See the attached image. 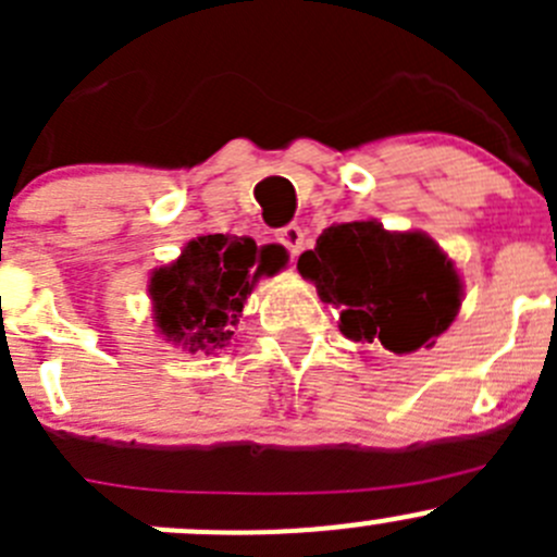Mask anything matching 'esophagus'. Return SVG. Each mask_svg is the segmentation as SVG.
<instances>
[{
  "instance_id": "esophagus-1",
  "label": "esophagus",
  "mask_w": 557,
  "mask_h": 557,
  "mask_svg": "<svg viewBox=\"0 0 557 557\" xmlns=\"http://www.w3.org/2000/svg\"><path fill=\"white\" fill-rule=\"evenodd\" d=\"M277 243L285 247V250L290 252V256H299L301 250H305V245H307V234H305V228L301 226H296V223H290V226H285V228H280L277 232Z\"/></svg>"
}]
</instances>
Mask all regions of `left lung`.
<instances>
[{
	"mask_svg": "<svg viewBox=\"0 0 557 557\" xmlns=\"http://www.w3.org/2000/svg\"><path fill=\"white\" fill-rule=\"evenodd\" d=\"M299 274L339 310L342 334L398 356L434 347L463 299L455 263L429 234L387 232L377 221L325 228L299 256Z\"/></svg>",
	"mask_w": 557,
	"mask_h": 557,
	"instance_id": "8db88e82",
	"label": "left lung"
}]
</instances>
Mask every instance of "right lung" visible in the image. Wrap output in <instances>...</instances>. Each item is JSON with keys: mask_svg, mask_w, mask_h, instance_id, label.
Segmentation results:
<instances>
[{"mask_svg": "<svg viewBox=\"0 0 557 557\" xmlns=\"http://www.w3.org/2000/svg\"><path fill=\"white\" fill-rule=\"evenodd\" d=\"M269 272L250 237L201 234L177 261L150 274L156 329L188 352H215L232 342L252 285Z\"/></svg>", "mask_w": 557, "mask_h": 557, "instance_id": "1", "label": "right lung"}]
</instances>
